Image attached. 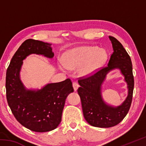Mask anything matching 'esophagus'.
<instances>
[{"label":"esophagus","instance_id":"obj_1","mask_svg":"<svg viewBox=\"0 0 146 146\" xmlns=\"http://www.w3.org/2000/svg\"><path fill=\"white\" fill-rule=\"evenodd\" d=\"M73 89H74V90L75 91H76L77 90V89L78 88V87H79V84H78V83L77 82H73Z\"/></svg>","mask_w":146,"mask_h":146}]
</instances>
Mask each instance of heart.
Here are the masks:
<instances>
[{
    "label": "heart",
    "mask_w": 146,
    "mask_h": 146,
    "mask_svg": "<svg viewBox=\"0 0 146 146\" xmlns=\"http://www.w3.org/2000/svg\"><path fill=\"white\" fill-rule=\"evenodd\" d=\"M107 58V54L102 49L96 47H80L68 51L64 55L63 66L70 70L80 68L82 75H90L100 68Z\"/></svg>",
    "instance_id": "b5f03b06"
}]
</instances>
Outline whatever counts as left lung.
<instances>
[{
    "label": "left lung",
    "instance_id": "1",
    "mask_svg": "<svg viewBox=\"0 0 146 146\" xmlns=\"http://www.w3.org/2000/svg\"><path fill=\"white\" fill-rule=\"evenodd\" d=\"M112 43L113 53L108 66L88 77L80 78L78 89L82 103L84 117L90 125L98 127H111L122 121L129 111L132 102L134 77L131 60L127 51L117 38L109 36ZM114 68H119L127 82L128 95L120 106L114 107L103 101L101 86L106 75Z\"/></svg>",
    "mask_w": 146,
    "mask_h": 146
}]
</instances>
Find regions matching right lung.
<instances>
[{
	"label": "right lung",
	"instance_id": "obj_1",
	"mask_svg": "<svg viewBox=\"0 0 146 146\" xmlns=\"http://www.w3.org/2000/svg\"><path fill=\"white\" fill-rule=\"evenodd\" d=\"M51 45L33 39L25 40L15 53L6 71V98L11 112L21 125L35 132L50 131L58 127L66 98L74 91L70 78L48 84L37 90H27L21 82L20 71L23 60L31 54L53 58Z\"/></svg>",
	"mask_w": 146,
	"mask_h": 146
}]
</instances>
